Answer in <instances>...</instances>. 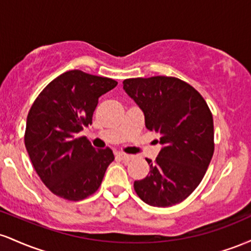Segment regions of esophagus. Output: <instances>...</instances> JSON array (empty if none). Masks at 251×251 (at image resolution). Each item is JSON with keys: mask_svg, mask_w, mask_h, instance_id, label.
I'll return each mask as SVG.
<instances>
[{"mask_svg": "<svg viewBox=\"0 0 251 251\" xmlns=\"http://www.w3.org/2000/svg\"><path fill=\"white\" fill-rule=\"evenodd\" d=\"M117 155H118V157H119V158H120V159H123V160H124V162H128V160H131V159H132V158H133V157H132V155H131V154H127V153H124V152H119V153H118Z\"/></svg>", "mask_w": 251, "mask_h": 251, "instance_id": "obj_1", "label": "esophagus"}]
</instances>
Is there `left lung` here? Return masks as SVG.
I'll return each instance as SVG.
<instances>
[{
    "mask_svg": "<svg viewBox=\"0 0 251 251\" xmlns=\"http://www.w3.org/2000/svg\"><path fill=\"white\" fill-rule=\"evenodd\" d=\"M124 89L145 116V126L163 148L150 172L134 181L146 204L166 208L180 203L203 179L214 154V119L204 98L174 76L126 79Z\"/></svg>",
    "mask_w": 251,
    "mask_h": 251,
    "instance_id": "1",
    "label": "left lung"
}]
</instances>
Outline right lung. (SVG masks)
<instances>
[{"label": "right lung", "instance_id": "1", "mask_svg": "<svg viewBox=\"0 0 251 251\" xmlns=\"http://www.w3.org/2000/svg\"><path fill=\"white\" fill-rule=\"evenodd\" d=\"M117 85L109 77L68 71L48 83L31 105L25 145L36 174L54 195L76 201L99 189L113 152L96 150L76 134L92 124L99 98Z\"/></svg>", "mask_w": 251, "mask_h": 251}]
</instances>
